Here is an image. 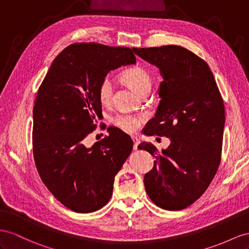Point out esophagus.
<instances>
[{
    "instance_id": "esophagus-1",
    "label": "esophagus",
    "mask_w": 249,
    "mask_h": 249,
    "mask_svg": "<svg viewBox=\"0 0 249 249\" xmlns=\"http://www.w3.org/2000/svg\"><path fill=\"white\" fill-rule=\"evenodd\" d=\"M131 139H132V141H133V144H135V145H133V149L137 150L138 149V145L140 144V139L138 137H132Z\"/></svg>"
}]
</instances>
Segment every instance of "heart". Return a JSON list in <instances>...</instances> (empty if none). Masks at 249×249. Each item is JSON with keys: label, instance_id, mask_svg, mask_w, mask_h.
Listing matches in <instances>:
<instances>
[{"label": "heart", "instance_id": "heart-1", "mask_svg": "<svg viewBox=\"0 0 249 249\" xmlns=\"http://www.w3.org/2000/svg\"><path fill=\"white\" fill-rule=\"evenodd\" d=\"M121 79L125 84L131 88L133 91L138 94H143L146 91H150L152 86V78L150 73L145 68L141 66L131 67L126 69L125 71L121 74ZM112 94V84L109 78H105L101 82L99 86V99L103 104L108 103L111 99ZM144 121L142 117L130 116V114L121 113L113 118V123L127 132H132L138 129Z\"/></svg>", "mask_w": 249, "mask_h": 249}]
</instances>
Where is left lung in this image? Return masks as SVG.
Listing matches in <instances>:
<instances>
[{"label": "left lung", "mask_w": 249, "mask_h": 249, "mask_svg": "<svg viewBox=\"0 0 249 249\" xmlns=\"http://www.w3.org/2000/svg\"><path fill=\"white\" fill-rule=\"evenodd\" d=\"M132 50L158 67L163 78L161 101L146 135L170 140L162 151L151 143L138 146L156 159L154 168L144 176L146 193L157 206L180 210L205 193L218 170L224 104L207 63L186 48L167 45Z\"/></svg>", "instance_id": "left-lung-1"}]
</instances>
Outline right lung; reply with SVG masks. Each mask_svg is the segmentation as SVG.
Listing matches in <instances>:
<instances>
[{"instance_id": "1", "label": "right lung", "mask_w": 249, "mask_h": 249, "mask_svg": "<svg viewBox=\"0 0 249 249\" xmlns=\"http://www.w3.org/2000/svg\"><path fill=\"white\" fill-rule=\"evenodd\" d=\"M136 64L127 47L75 43L53 60L34 107V157L43 183L75 213L99 210L109 201L114 177L133 143L120 129L86 147L101 116L99 86L107 73Z\"/></svg>"}]
</instances>
